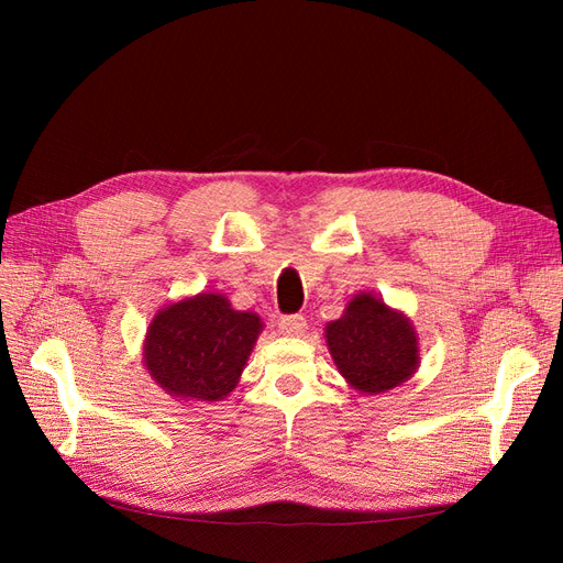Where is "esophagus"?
<instances>
[{"label":"esophagus","mask_w":563,"mask_h":563,"mask_svg":"<svg viewBox=\"0 0 563 563\" xmlns=\"http://www.w3.org/2000/svg\"><path fill=\"white\" fill-rule=\"evenodd\" d=\"M279 331L284 335H302L308 331V319L302 314H286L279 319Z\"/></svg>","instance_id":"34e87169"}]
</instances>
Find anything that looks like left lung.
Returning <instances> with one entry per match:
<instances>
[{"label": "left lung", "instance_id": "8db88e82", "mask_svg": "<svg viewBox=\"0 0 563 563\" xmlns=\"http://www.w3.org/2000/svg\"><path fill=\"white\" fill-rule=\"evenodd\" d=\"M327 345L347 383L366 395L401 385L418 366L411 323L371 294L352 298L345 314L329 323Z\"/></svg>", "mask_w": 563, "mask_h": 563}]
</instances>
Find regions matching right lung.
I'll list each match as a JSON object with an SVG mask.
<instances>
[{"label": "right lung", "instance_id": "right-lung-1", "mask_svg": "<svg viewBox=\"0 0 563 563\" xmlns=\"http://www.w3.org/2000/svg\"><path fill=\"white\" fill-rule=\"evenodd\" d=\"M261 329V317L232 310L223 296L199 294L152 319L145 366L168 395L220 401L240 380Z\"/></svg>", "mask_w": 563, "mask_h": 563}]
</instances>
